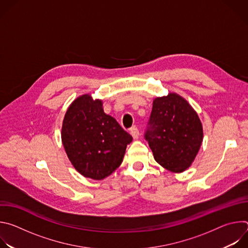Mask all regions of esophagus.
<instances>
[{
    "label": "esophagus",
    "mask_w": 248,
    "mask_h": 248,
    "mask_svg": "<svg viewBox=\"0 0 248 248\" xmlns=\"http://www.w3.org/2000/svg\"><path fill=\"white\" fill-rule=\"evenodd\" d=\"M130 134L133 137V139H137L139 137V130L136 127H132L130 129Z\"/></svg>",
    "instance_id": "1"
}]
</instances>
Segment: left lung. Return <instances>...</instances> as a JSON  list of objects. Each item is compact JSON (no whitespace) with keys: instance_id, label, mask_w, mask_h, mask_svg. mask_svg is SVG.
<instances>
[{"instance_id":"8db88e82","label":"left lung","mask_w":248,"mask_h":248,"mask_svg":"<svg viewBox=\"0 0 248 248\" xmlns=\"http://www.w3.org/2000/svg\"><path fill=\"white\" fill-rule=\"evenodd\" d=\"M144 138L157 163L170 171L182 172L199 151L203 129L191 106L178 94L170 93L153 101Z\"/></svg>"}]
</instances>
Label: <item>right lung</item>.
<instances>
[{
	"mask_svg": "<svg viewBox=\"0 0 248 248\" xmlns=\"http://www.w3.org/2000/svg\"><path fill=\"white\" fill-rule=\"evenodd\" d=\"M62 141L76 170L86 178L100 181L120 167L132 136L104 113L100 100L82 95L65 113Z\"/></svg>",
	"mask_w": 248,
	"mask_h": 248,
	"instance_id": "add662e5",
	"label": "right lung"
}]
</instances>
